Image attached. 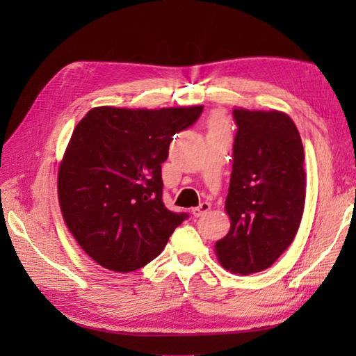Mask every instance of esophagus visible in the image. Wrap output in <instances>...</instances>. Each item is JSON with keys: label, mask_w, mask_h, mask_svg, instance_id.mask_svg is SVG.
<instances>
[{"label": "esophagus", "mask_w": 356, "mask_h": 356, "mask_svg": "<svg viewBox=\"0 0 356 356\" xmlns=\"http://www.w3.org/2000/svg\"><path fill=\"white\" fill-rule=\"evenodd\" d=\"M209 209H211V203L203 202V203H200V207H197V208H195V209L191 211L193 212V217H196V218L203 217V215L207 213Z\"/></svg>", "instance_id": "esophagus-1"}]
</instances>
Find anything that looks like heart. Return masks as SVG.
Returning a JSON list of instances; mask_svg holds the SVG:
<instances>
[{"instance_id": "obj_1", "label": "heart", "mask_w": 356, "mask_h": 356, "mask_svg": "<svg viewBox=\"0 0 356 356\" xmlns=\"http://www.w3.org/2000/svg\"><path fill=\"white\" fill-rule=\"evenodd\" d=\"M221 126H222V124H221V122H220V120H218V118H217V120H215V122H213V127H221Z\"/></svg>"}]
</instances>
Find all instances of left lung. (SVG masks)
<instances>
[{"instance_id": "obj_1", "label": "left lung", "mask_w": 356, "mask_h": 356, "mask_svg": "<svg viewBox=\"0 0 356 356\" xmlns=\"http://www.w3.org/2000/svg\"><path fill=\"white\" fill-rule=\"evenodd\" d=\"M238 126L225 211L232 220L215 243L221 266L251 275L270 267L293 243L306 199L305 149L281 111L234 108Z\"/></svg>"}]
</instances>
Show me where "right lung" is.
<instances>
[{"label": "right lung", "instance_id": "obj_1", "mask_svg": "<svg viewBox=\"0 0 356 356\" xmlns=\"http://www.w3.org/2000/svg\"><path fill=\"white\" fill-rule=\"evenodd\" d=\"M202 111L98 106L81 118L59 166L58 195L63 220L92 260L120 273L141 268L188 218L161 200V163L172 136Z\"/></svg>", "mask_w": 356, "mask_h": 356}]
</instances>
